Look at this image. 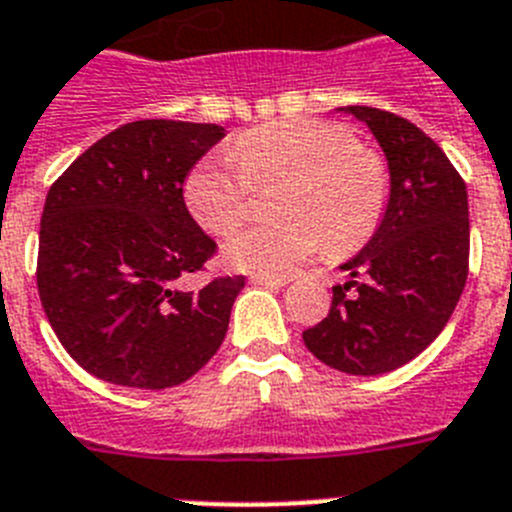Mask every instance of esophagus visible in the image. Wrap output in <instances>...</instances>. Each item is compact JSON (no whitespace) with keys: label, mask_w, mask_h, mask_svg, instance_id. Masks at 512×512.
I'll use <instances>...</instances> for the list:
<instances>
[{"label":"esophagus","mask_w":512,"mask_h":512,"mask_svg":"<svg viewBox=\"0 0 512 512\" xmlns=\"http://www.w3.org/2000/svg\"><path fill=\"white\" fill-rule=\"evenodd\" d=\"M252 283L268 288H283L288 283L286 275H252Z\"/></svg>","instance_id":"obj_1"}]
</instances>
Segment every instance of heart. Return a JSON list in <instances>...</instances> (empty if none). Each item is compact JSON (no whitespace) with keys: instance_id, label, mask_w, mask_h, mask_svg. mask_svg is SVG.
<instances>
[{"instance_id":"obj_1","label":"heart","mask_w":512,"mask_h":512,"mask_svg":"<svg viewBox=\"0 0 512 512\" xmlns=\"http://www.w3.org/2000/svg\"><path fill=\"white\" fill-rule=\"evenodd\" d=\"M288 182L278 193L283 219L255 221L231 234L221 257L229 268L283 275L327 247L345 252L373 234L389 193L384 162L361 149L348 126L273 121L242 133L229 151L190 170L185 201L211 234H229L250 213L255 185Z\"/></svg>"}]
</instances>
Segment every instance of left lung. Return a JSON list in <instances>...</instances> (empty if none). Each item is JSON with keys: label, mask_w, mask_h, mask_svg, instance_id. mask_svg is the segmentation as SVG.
<instances>
[{"label": "left lung", "mask_w": 512, "mask_h": 512, "mask_svg": "<svg viewBox=\"0 0 512 512\" xmlns=\"http://www.w3.org/2000/svg\"><path fill=\"white\" fill-rule=\"evenodd\" d=\"M337 110L366 123L379 141L389 198L366 247L340 265L350 281L332 288L330 314L304 332V342L330 368L379 376L417 358L459 304L469 270V201L459 172L415 123L366 105Z\"/></svg>", "instance_id": "8db88e82"}]
</instances>
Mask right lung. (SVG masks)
<instances>
[{"label":"right lung","instance_id":"add662e5","mask_svg":"<svg viewBox=\"0 0 512 512\" xmlns=\"http://www.w3.org/2000/svg\"><path fill=\"white\" fill-rule=\"evenodd\" d=\"M224 136L216 123H126L48 190L38 293L66 353L97 379L167 389L221 348L244 278L180 283L216 252L182 185Z\"/></svg>","mask_w":512,"mask_h":512}]
</instances>
